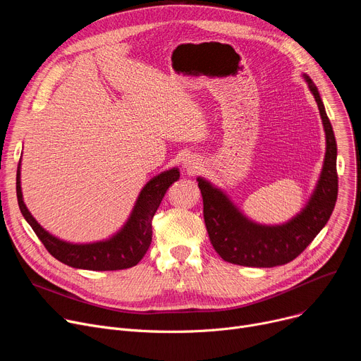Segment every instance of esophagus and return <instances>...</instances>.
Here are the masks:
<instances>
[{"label":"esophagus","instance_id":"obj_1","mask_svg":"<svg viewBox=\"0 0 361 361\" xmlns=\"http://www.w3.org/2000/svg\"><path fill=\"white\" fill-rule=\"evenodd\" d=\"M184 168H185L187 171H193V169L199 168V161H197L195 157H188V158H185V161H184Z\"/></svg>","mask_w":361,"mask_h":361}]
</instances>
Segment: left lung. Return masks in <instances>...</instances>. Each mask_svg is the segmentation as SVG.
<instances>
[{"label": "left lung", "instance_id": "1", "mask_svg": "<svg viewBox=\"0 0 361 361\" xmlns=\"http://www.w3.org/2000/svg\"><path fill=\"white\" fill-rule=\"evenodd\" d=\"M306 80L324 121L326 154L316 190L300 215L276 226L253 224L244 218L218 188L203 178H197L206 231L215 252L225 262L253 268L286 264L305 252L332 215L338 196L336 140L317 87L307 75Z\"/></svg>", "mask_w": 361, "mask_h": 361}]
</instances>
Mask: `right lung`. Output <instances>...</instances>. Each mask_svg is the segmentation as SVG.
Here are the masks:
<instances>
[{"label": "right lung", "instance_id": "1", "mask_svg": "<svg viewBox=\"0 0 361 361\" xmlns=\"http://www.w3.org/2000/svg\"><path fill=\"white\" fill-rule=\"evenodd\" d=\"M180 178L178 169H169L152 178L140 192L135 209L124 228L112 238L93 244H70L48 234L27 211L22 197L20 166L17 168L16 192L20 212L42 241L45 249L56 260L71 268L87 271L128 269L143 259L152 243V218L161 204L168 187Z\"/></svg>", "mask_w": 361, "mask_h": 361}]
</instances>
